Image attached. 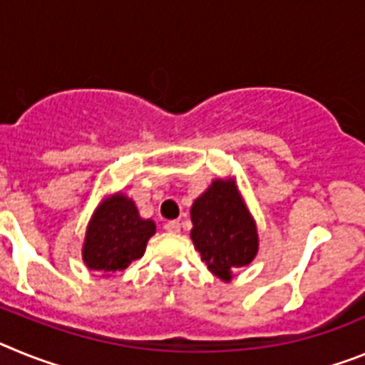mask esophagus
Instances as JSON below:
<instances>
[{
	"label": "esophagus",
	"instance_id": "esophagus-1",
	"mask_svg": "<svg viewBox=\"0 0 365 365\" xmlns=\"http://www.w3.org/2000/svg\"><path fill=\"white\" fill-rule=\"evenodd\" d=\"M164 230L170 232V234H179L180 232V222L179 221H168L164 225Z\"/></svg>",
	"mask_w": 365,
	"mask_h": 365
}]
</instances>
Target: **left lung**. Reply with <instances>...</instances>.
Listing matches in <instances>:
<instances>
[{
    "mask_svg": "<svg viewBox=\"0 0 365 365\" xmlns=\"http://www.w3.org/2000/svg\"><path fill=\"white\" fill-rule=\"evenodd\" d=\"M193 245L208 270L222 282L252 263L257 254L256 221L248 212L234 179H215L192 205Z\"/></svg>",
    "mask_w": 365,
    "mask_h": 365,
    "instance_id": "left-lung-1",
    "label": "left lung"
}]
</instances>
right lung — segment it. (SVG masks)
<instances>
[{
    "instance_id": "right-lung-1",
    "label": "right lung",
    "mask_w": 365,
    "mask_h": 365,
    "mask_svg": "<svg viewBox=\"0 0 365 365\" xmlns=\"http://www.w3.org/2000/svg\"><path fill=\"white\" fill-rule=\"evenodd\" d=\"M155 222L143 219L137 206L120 192L104 199L87 225L82 247L83 263L106 276L125 270L140 259Z\"/></svg>"
}]
</instances>
